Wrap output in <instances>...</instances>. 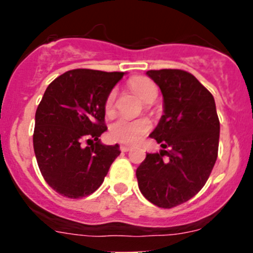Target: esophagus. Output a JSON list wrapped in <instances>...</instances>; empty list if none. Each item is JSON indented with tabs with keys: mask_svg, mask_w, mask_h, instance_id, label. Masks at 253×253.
Wrapping results in <instances>:
<instances>
[{
	"mask_svg": "<svg viewBox=\"0 0 253 253\" xmlns=\"http://www.w3.org/2000/svg\"><path fill=\"white\" fill-rule=\"evenodd\" d=\"M130 149H131V147L125 146V144H122V146H120V151H122V152H129Z\"/></svg>",
	"mask_w": 253,
	"mask_h": 253,
	"instance_id": "1",
	"label": "esophagus"
}]
</instances>
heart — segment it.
<instances>
[{
  "label": "heart",
  "instance_id": "obj_1",
  "mask_svg": "<svg viewBox=\"0 0 253 253\" xmlns=\"http://www.w3.org/2000/svg\"><path fill=\"white\" fill-rule=\"evenodd\" d=\"M129 87L135 95L144 102H153L157 97V87L147 77H134L129 81ZM116 101V90H111L105 100V113L107 115L114 113ZM151 130V122L146 118L129 120L119 118L110 124L109 135L113 140L125 144H134L139 142Z\"/></svg>",
  "mask_w": 253,
  "mask_h": 253
}]
</instances>
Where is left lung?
I'll return each instance as SVG.
<instances>
[{
    "instance_id": "obj_1",
    "label": "left lung",
    "mask_w": 253,
    "mask_h": 253,
    "mask_svg": "<svg viewBox=\"0 0 253 253\" xmlns=\"http://www.w3.org/2000/svg\"><path fill=\"white\" fill-rule=\"evenodd\" d=\"M165 114L149 137L162 151L137 169L140 193L163 209L186 203L203 189L218 157L219 118L213 95L182 69H151Z\"/></svg>"
}]
</instances>
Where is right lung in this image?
<instances>
[{
  "label": "right lung",
  "mask_w": 253,
  "mask_h": 253,
  "mask_svg": "<svg viewBox=\"0 0 253 253\" xmlns=\"http://www.w3.org/2000/svg\"><path fill=\"white\" fill-rule=\"evenodd\" d=\"M123 72L78 68L46 87L35 113L33 134L44 180L62 196L84 198L99 189L119 146H104L105 100Z\"/></svg>",
  "instance_id": "add662e5"
}]
</instances>
